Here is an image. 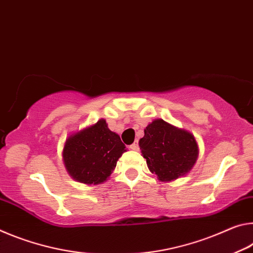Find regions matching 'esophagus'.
<instances>
[{"label":"esophagus","instance_id":"1","mask_svg":"<svg viewBox=\"0 0 253 253\" xmlns=\"http://www.w3.org/2000/svg\"><path fill=\"white\" fill-rule=\"evenodd\" d=\"M130 149L131 150H139V144H138V141H135V142H133L130 146Z\"/></svg>","mask_w":253,"mask_h":253}]
</instances>
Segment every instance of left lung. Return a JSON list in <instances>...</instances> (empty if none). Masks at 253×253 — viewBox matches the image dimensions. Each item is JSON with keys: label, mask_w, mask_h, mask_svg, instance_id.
<instances>
[{"label": "left lung", "mask_w": 253, "mask_h": 253, "mask_svg": "<svg viewBox=\"0 0 253 253\" xmlns=\"http://www.w3.org/2000/svg\"><path fill=\"white\" fill-rule=\"evenodd\" d=\"M139 146L148 168L161 181H170L186 175L198 157L194 135L161 119L152 121L144 129Z\"/></svg>", "instance_id": "left-lung-1"}]
</instances>
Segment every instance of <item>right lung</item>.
<instances>
[{
    "mask_svg": "<svg viewBox=\"0 0 253 253\" xmlns=\"http://www.w3.org/2000/svg\"><path fill=\"white\" fill-rule=\"evenodd\" d=\"M126 151L120 136L107 127L105 120H99L66 140L63 158L74 179L97 185L110 177Z\"/></svg>",
    "mask_w": 253,
    "mask_h": 253,
    "instance_id": "right-lung-1",
    "label": "right lung"
}]
</instances>
